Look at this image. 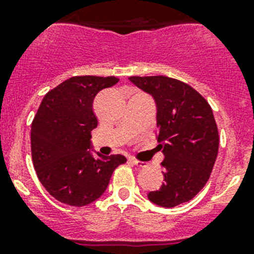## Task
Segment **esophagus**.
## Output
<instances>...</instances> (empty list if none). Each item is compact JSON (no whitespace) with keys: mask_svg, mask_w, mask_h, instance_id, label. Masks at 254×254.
Returning <instances> with one entry per match:
<instances>
[{"mask_svg":"<svg viewBox=\"0 0 254 254\" xmlns=\"http://www.w3.org/2000/svg\"><path fill=\"white\" fill-rule=\"evenodd\" d=\"M129 161H131L133 165H136V167L138 168H143V167H146V163L145 161H140V160H134V159H129Z\"/></svg>","mask_w":254,"mask_h":254,"instance_id":"1","label":"esophagus"}]
</instances>
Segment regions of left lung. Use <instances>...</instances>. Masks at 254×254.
Instances as JSON below:
<instances>
[{
  "instance_id": "1",
  "label": "left lung",
  "mask_w": 254,
  "mask_h": 254,
  "mask_svg": "<svg viewBox=\"0 0 254 254\" xmlns=\"http://www.w3.org/2000/svg\"><path fill=\"white\" fill-rule=\"evenodd\" d=\"M154 96L158 107V142L165 159L164 183L147 194L161 207L193 198L211 176L219 150V131L207 100L193 87L168 76H131Z\"/></svg>"
}]
</instances>
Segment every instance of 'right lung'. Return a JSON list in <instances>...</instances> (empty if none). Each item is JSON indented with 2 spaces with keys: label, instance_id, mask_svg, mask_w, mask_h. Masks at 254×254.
I'll return each mask as SVG.
<instances>
[{
  "label": "right lung",
  "instance_id": "obj_1",
  "mask_svg": "<svg viewBox=\"0 0 254 254\" xmlns=\"http://www.w3.org/2000/svg\"><path fill=\"white\" fill-rule=\"evenodd\" d=\"M118 82L116 76H73L49 90L31 122V158L38 179L60 202L81 207L107 190L123 155L94 158L91 131L98 126L96 94Z\"/></svg>",
  "mask_w": 254,
  "mask_h": 254
}]
</instances>
